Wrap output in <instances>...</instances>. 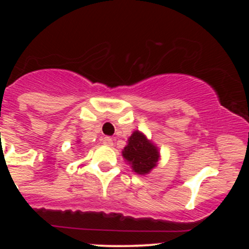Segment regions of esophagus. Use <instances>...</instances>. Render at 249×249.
<instances>
[{
	"mask_svg": "<svg viewBox=\"0 0 249 249\" xmlns=\"http://www.w3.org/2000/svg\"><path fill=\"white\" fill-rule=\"evenodd\" d=\"M103 144L107 145V146H112L113 144L112 138H111V137H104V138H103Z\"/></svg>",
	"mask_w": 249,
	"mask_h": 249,
	"instance_id": "obj_1",
	"label": "esophagus"
}]
</instances>
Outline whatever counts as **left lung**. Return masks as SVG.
<instances>
[{"label": "left lung", "mask_w": 249, "mask_h": 249, "mask_svg": "<svg viewBox=\"0 0 249 249\" xmlns=\"http://www.w3.org/2000/svg\"><path fill=\"white\" fill-rule=\"evenodd\" d=\"M123 156L132 165L134 172L138 174L150 172L157 165L159 158L157 147L139 131H134L130 137L127 146L123 151Z\"/></svg>", "instance_id": "obj_1"}]
</instances>
